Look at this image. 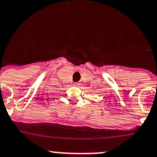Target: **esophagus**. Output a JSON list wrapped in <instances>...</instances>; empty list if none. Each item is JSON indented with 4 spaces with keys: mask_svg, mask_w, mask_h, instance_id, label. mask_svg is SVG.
Returning <instances> with one entry per match:
<instances>
[{
    "mask_svg": "<svg viewBox=\"0 0 157 157\" xmlns=\"http://www.w3.org/2000/svg\"><path fill=\"white\" fill-rule=\"evenodd\" d=\"M80 85H81V84H80L79 82H75L74 83V85H75V86H76V87L80 86Z\"/></svg>",
    "mask_w": 157,
    "mask_h": 157,
    "instance_id": "obj_1",
    "label": "esophagus"
}]
</instances>
